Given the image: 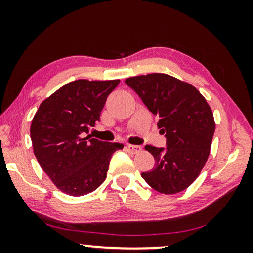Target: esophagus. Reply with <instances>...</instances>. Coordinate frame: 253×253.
Returning a JSON list of instances; mask_svg holds the SVG:
<instances>
[{"label": "esophagus", "instance_id": "esophagus-1", "mask_svg": "<svg viewBox=\"0 0 253 253\" xmlns=\"http://www.w3.org/2000/svg\"><path fill=\"white\" fill-rule=\"evenodd\" d=\"M126 148H127V151L132 154L139 153V152H141V150H143L141 146H137V145H127Z\"/></svg>", "mask_w": 253, "mask_h": 253}]
</instances>
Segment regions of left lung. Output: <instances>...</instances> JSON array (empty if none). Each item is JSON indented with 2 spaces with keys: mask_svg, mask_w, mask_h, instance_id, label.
Here are the masks:
<instances>
[{
  "mask_svg": "<svg viewBox=\"0 0 253 253\" xmlns=\"http://www.w3.org/2000/svg\"><path fill=\"white\" fill-rule=\"evenodd\" d=\"M126 84L158 117V127L167 138L166 148L145 146L155 165L141 177L160 193L183 191L196 181L209 159L215 130L212 109L195 86L172 76L141 75L126 78Z\"/></svg>",
  "mask_w": 253,
  "mask_h": 253,
  "instance_id": "8db88e82",
  "label": "left lung"
}]
</instances>
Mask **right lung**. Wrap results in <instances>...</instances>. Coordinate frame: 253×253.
I'll return each mask as SVG.
<instances>
[{"label":"right lung","mask_w":253,"mask_h":253,"mask_svg":"<svg viewBox=\"0 0 253 253\" xmlns=\"http://www.w3.org/2000/svg\"><path fill=\"white\" fill-rule=\"evenodd\" d=\"M120 79H78L41 102L31 123L33 152L41 168L65 195L94 191L107 177L113 153L124 147L91 136L88 126L100 120L107 96Z\"/></svg>","instance_id":"obj_1"}]
</instances>
